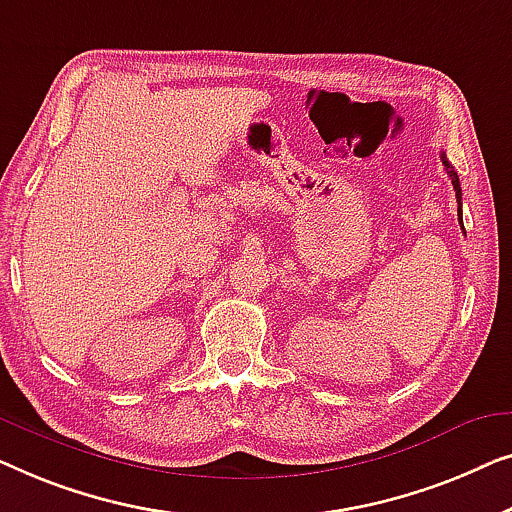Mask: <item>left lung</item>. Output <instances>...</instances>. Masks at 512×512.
<instances>
[{
  "label": "left lung",
  "instance_id": "1",
  "mask_svg": "<svg viewBox=\"0 0 512 512\" xmlns=\"http://www.w3.org/2000/svg\"><path fill=\"white\" fill-rule=\"evenodd\" d=\"M441 160H443V164H445V171H448V176H450V181H452V185H455V192H457V215H459V225H462V187H459V176H457V171H455V167H452V164L448 162V157L445 155H441ZM464 227V225H462Z\"/></svg>",
  "mask_w": 512,
  "mask_h": 512
}]
</instances>
